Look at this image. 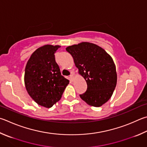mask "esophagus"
Returning a JSON list of instances; mask_svg holds the SVG:
<instances>
[{"instance_id":"esophagus-1","label":"esophagus","mask_w":147,"mask_h":147,"mask_svg":"<svg viewBox=\"0 0 147 147\" xmlns=\"http://www.w3.org/2000/svg\"><path fill=\"white\" fill-rule=\"evenodd\" d=\"M69 78H70V80L71 81H73V78H74V74L73 73H71V74H70V76H69Z\"/></svg>"}]
</instances>
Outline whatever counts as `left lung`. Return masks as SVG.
<instances>
[{
  "label": "left lung",
  "mask_w": 147,
  "mask_h": 147,
  "mask_svg": "<svg viewBox=\"0 0 147 147\" xmlns=\"http://www.w3.org/2000/svg\"><path fill=\"white\" fill-rule=\"evenodd\" d=\"M73 58L78 73L87 82L86 92L80 96L90 106L99 107L113 94L117 84L113 58L96 44L81 42L66 47Z\"/></svg>",
  "instance_id": "1"
}]
</instances>
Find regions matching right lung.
<instances>
[{"label": "right lung", "mask_w": 147, "mask_h": 147, "mask_svg": "<svg viewBox=\"0 0 147 147\" xmlns=\"http://www.w3.org/2000/svg\"><path fill=\"white\" fill-rule=\"evenodd\" d=\"M60 46L45 45L31 55L25 69L24 83L36 103L50 108L60 100L69 81L62 76L55 53Z\"/></svg>", "instance_id": "obj_1"}]
</instances>
